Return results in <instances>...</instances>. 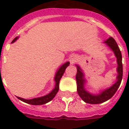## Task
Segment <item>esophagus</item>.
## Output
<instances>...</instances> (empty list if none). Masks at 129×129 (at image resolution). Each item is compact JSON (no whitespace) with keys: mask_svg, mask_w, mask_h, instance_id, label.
Instances as JSON below:
<instances>
[{"mask_svg":"<svg viewBox=\"0 0 129 129\" xmlns=\"http://www.w3.org/2000/svg\"><path fill=\"white\" fill-rule=\"evenodd\" d=\"M75 61H76V57H74L72 59H71V62L73 63H74Z\"/></svg>","mask_w":129,"mask_h":129,"instance_id":"34e87169","label":"esophagus"}]
</instances>
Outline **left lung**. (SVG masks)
<instances>
[{"instance_id":"left-lung-1","label":"left lung","mask_w":129,"mask_h":129,"mask_svg":"<svg viewBox=\"0 0 129 129\" xmlns=\"http://www.w3.org/2000/svg\"><path fill=\"white\" fill-rule=\"evenodd\" d=\"M104 43L107 45V46L110 47L112 51L114 52V55L117 59V72L118 76L116 77V82L112 85L111 87L107 88L102 92H100L98 94H92L87 92L84 88V84L86 83V80L84 78V73L81 70L79 66L76 65L77 66V74L76 78L77 82V91L78 93L79 96L85 102L89 103V104H100L102 102H104L111 98L114 94L119 88L120 85L121 81L122 78V54L120 52V49L118 47V45L116 43L112 37H109L106 41H104Z\"/></svg>"}]
</instances>
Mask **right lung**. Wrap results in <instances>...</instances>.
Wrapping results in <instances>:
<instances>
[{
  "label": "right lung",
  "instance_id": "right-lung-1",
  "mask_svg": "<svg viewBox=\"0 0 129 129\" xmlns=\"http://www.w3.org/2000/svg\"><path fill=\"white\" fill-rule=\"evenodd\" d=\"M19 37H15V39H13V41H12V43H14ZM70 65V62L68 61V62L65 63L64 64H63L58 69V70L57 71L56 74H55V88L53 89V90L50 93H49L47 95L44 96H42V97H39V98H33V99H30V100H26V99H24V98H20V97H17L19 98V100L23 101L24 102H26L27 104H32V105H41V104H45L49 102V101L52 100L53 98H54L56 94L57 93L59 90V81H60L61 78L62 77L63 74H64L65 70L68 66Z\"/></svg>",
  "mask_w": 129,
  "mask_h": 129
}]
</instances>
